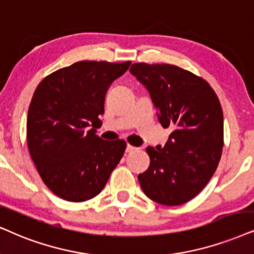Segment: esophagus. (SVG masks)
<instances>
[{
    "label": "esophagus",
    "mask_w": 254,
    "mask_h": 254,
    "mask_svg": "<svg viewBox=\"0 0 254 254\" xmlns=\"http://www.w3.org/2000/svg\"><path fill=\"white\" fill-rule=\"evenodd\" d=\"M136 150H137L136 146L130 145V144H127V152H133V151H136Z\"/></svg>",
    "instance_id": "1"
}]
</instances>
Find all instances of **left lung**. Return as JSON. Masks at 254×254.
I'll list each match as a JSON object with an SVG mask.
<instances>
[{
	"instance_id": "obj_1",
	"label": "left lung",
	"mask_w": 254,
	"mask_h": 254,
	"mask_svg": "<svg viewBox=\"0 0 254 254\" xmlns=\"http://www.w3.org/2000/svg\"><path fill=\"white\" fill-rule=\"evenodd\" d=\"M130 72L145 86L163 127L164 147L147 146L150 166L138 175L151 200L173 206L195 197L216 171L224 145L223 110L210 84L171 64L134 63Z\"/></svg>"
}]
</instances>
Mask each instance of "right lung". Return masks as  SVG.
I'll use <instances>...</instances> for the list:
<instances>
[{
	"label": "right lung",
	"instance_id": "right-lung-1",
	"mask_svg": "<svg viewBox=\"0 0 254 254\" xmlns=\"http://www.w3.org/2000/svg\"><path fill=\"white\" fill-rule=\"evenodd\" d=\"M130 64L81 61L50 73L35 90L29 153L44 184L64 200L96 197L124 155V140H103L94 127L102 123L109 86Z\"/></svg>",
	"mask_w": 254,
	"mask_h": 254
}]
</instances>
